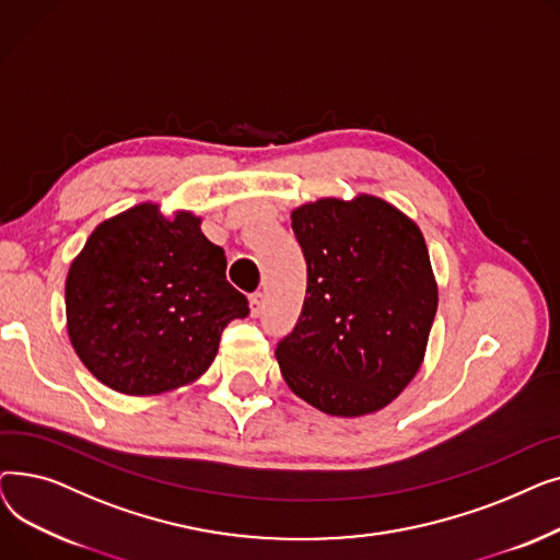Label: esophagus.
<instances>
[{
  "mask_svg": "<svg viewBox=\"0 0 560 560\" xmlns=\"http://www.w3.org/2000/svg\"><path fill=\"white\" fill-rule=\"evenodd\" d=\"M262 304H265V300H262V292H254V295L249 298V308H252V315H254V317H258V315H260Z\"/></svg>",
  "mask_w": 560,
  "mask_h": 560,
  "instance_id": "1",
  "label": "esophagus"
}]
</instances>
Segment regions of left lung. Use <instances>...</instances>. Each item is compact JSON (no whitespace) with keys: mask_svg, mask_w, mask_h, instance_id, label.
I'll use <instances>...</instances> for the list:
<instances>
[{"mask_svg":"<svg viewBox=\"0 0 560 560\" xmlns=\"http://www.w3.org/2000/svg\"><path fill=\"white\" fill-rule=\"evenodd\" d=\"M292 231L308 281L295 329L277 342L285 384L322 413H374L424 359L438 308L424 235L370 195L304 203Z\"/></svg>","mask_w":560,"mask_h":560,"instance_id":"left-lung-1","label":"left lung"}]
</instances>
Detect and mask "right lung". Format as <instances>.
<instances>
[{"label": "right lung", "mask_w": 560, "mask_h": 560, "mask_svg": "<svg viewBox=\"0 0 560 560\" xmlns=\"http://www.w3.org/2000/svg\"><path fill=\"white\" fill-rule=\"evenodd\" d=\"M188 211L163 218L156 203L102 222L66 281L68 334L81 363L125 395L190 384L213 363L220 336L249 315L226 281L224 249Z\"/></svg>", "instance_id": "add662e5"}]
</instances>
